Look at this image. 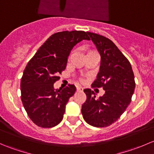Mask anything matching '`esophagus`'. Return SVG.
<instances>
[{"label":"esophagus","mask_w":154,"mask_h":154,"mask_svg":"<svg viewBox=\"0 0 154 154\" xmlns=\"http://www.w3.org/2000/svg\"><path fill=\"white\" fill-rule=\"evenodd\" d=\"M77 91H83V87L77 86Z\"/></svg>","instance_id":"34e87169"}]
</instances>
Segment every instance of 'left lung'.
<instances>
[{"label":"left lung","mask_w":154,"mask_h":154,"mask_svg":"<svg viewBox=\"0 0 154 154\" xmlns=\"http://www.w3.org/2000/svg\"><path fill=\"white\" fill-rule=\"evenodd\" d=\"M87 33L101 57L100 71L91 86L102 87L105 93L96 98L91 88L84 89L87 98L82 115L88 125L106 127L116 122L131 102L136 86L134 74L129 60L111 40L94 32Z\"/></svg>","instance_id":"obj_1"}]
</instances>
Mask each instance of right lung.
<instances>
[{
	"label": "right lung",
	"instance_id": "right-lung-1",
	"mask_svg": "<svg viewBox=\"0 0 154 154\" xmlns=\"http://www.w3.org/2000/svg\"><path fill=\"white\" fill-rule=\"evenodd\" d=\"M88 32L63 31L53 34L27 63L21 80V101L29 119L44 128L61 122L66 105L76 91L74 85L54 89L59 74L66 69L70 52L82 40H89Z\"/></svg>",
	"mask_w": 154,
	"mask_h": 154
}]
</instances>
